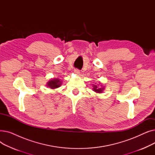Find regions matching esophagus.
<instances>
[{
	"label": "esophagus",
	"instance_id": "esophagus-1",
	"mask_svg": "<svg viewBox=\"0 0 155 155\" xmlns=\"http://www.w3.org/2000/svg\"><path fill=\"white\" fill-rule=\"evenodd\" d=\"M74 72H75V73H76V74H80V70L78 69H77V68L74 70Z\"/></svg>",
	"mask_w": 155,
	"mask_h": 155
}]
</instances>
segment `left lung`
<instances>
[{
	"label": "left lung",
	"instance_id": "8db88e82",
	"mask_svg": "<svg viewBox=\"0 0 155 155\" xmlns=\"http://www.w3.org/2000/svg\"><path fill=\"white\" fill-rule=\"evenodd\" d=\"M93 88H94V91H95V92H97V93H101L102 92V90L104 89V88H97V85H94Z\"/></svg>",
	"mask_w": 155,
	"mask_h": 155
}]
</instances>
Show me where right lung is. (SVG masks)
I'll use <instances>...</instances> for the list:
<instances>
[{"label": "right lung", "instance_id": "obj_1", "mask_svg": "<svg viewBox=\"0 0 155 155\" xmlns=\"http://www.w3.org/2000/svg\"><path fill=\"white\" fill-rule=\"evenodd\" d=\"M61 82L59 79H53L51 80L50 82L48 83V86L50 87L51 88H56L60 87L61 85Z\"/></svg>", "mask_w": 155, "mask_h": 155}]
</instances>
